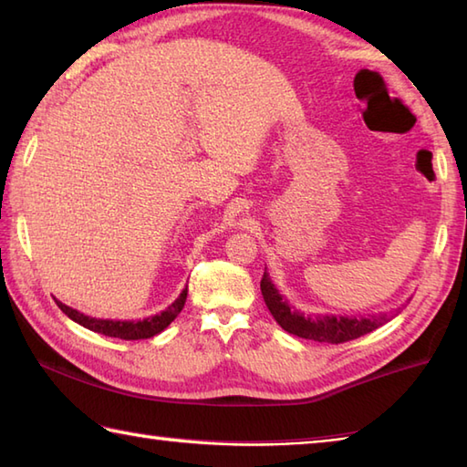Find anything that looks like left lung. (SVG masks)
I'll list each match as a JSON object with an SVG mask.
<instances>
[{"label":"left lung","mask_w":467,"mask_h":467,"mask_svg":"<svg viewBox=\"0 0 467 467\" xmlns=\"http://www.w3.org/2000/svg\"><path fill=\"white\" fill-rule=\"evenodd\" d=\"M261 293L263 299L269 306L275 321L279 323L285 331H289L303 339L319 341V343H347L353 341L357 337L367 335L375 331L377 327L389 321L387 315L377 317H365V319H349V317H305L301 313L293 311L289 305L283 301L279 291L275 289L269 275H263L261 279Z\"/></svg>","instance_id":"left-lung-1"}]
</instances>
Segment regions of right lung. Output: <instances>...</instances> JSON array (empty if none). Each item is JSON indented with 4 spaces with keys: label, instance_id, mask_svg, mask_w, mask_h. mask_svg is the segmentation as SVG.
Instances as JSON below:
<instances>
[{
    "label": "right lung",
    "instance_id": "1",
    "mask_svg": "<svg viewBox=\"0 0 467 467\" xmlns=\"http://www.w3.org/2000/svg\"><path fill=\"white\" fill-rule=\"evenodd\" d=\"M186 295H188V286L181 293V296L168 306L166 311H162L161 315H154V317H148L144 321H108V319H94V317H88L80 311L72 309V306H67L64 303H59L56 299V305L62 309L69 319L80 323L82 327L96 333H102L106 337H118V339H126V341H136V339H148V337H154L161 331H164L168 325H171L176 315L182 311V306L186 303Z\"/></svg>",
    "mask_w": 467,
    "mask_h": 467
}]
</instances>
